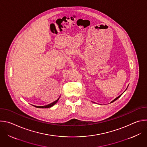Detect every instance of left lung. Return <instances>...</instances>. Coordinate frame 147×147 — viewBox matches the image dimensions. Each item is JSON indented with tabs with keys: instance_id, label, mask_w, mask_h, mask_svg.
I'll return each instance as SVG.
<instances>
[{
	"instance_id": "obj_1",
	"label": "left lung",
	"mask_w": 147,
	"mask_h": 147,
	"mask_svg": "<svg viewBox=\"0 0 147 147\" xmlns=\"http://www.w3.org/2000/svg\"><path fill=\"white\" fill-rule=\"evenodd\" d=\"M126 90H127V88H126ZM122 94H121V95H119V96H117V98H115V99H113V100H112V101H111V103H112V102H115V100H117V99H118V98H120V96H121V95H122ZM94 102V103H95V102Z\"/></svg>"
}]
</instances>
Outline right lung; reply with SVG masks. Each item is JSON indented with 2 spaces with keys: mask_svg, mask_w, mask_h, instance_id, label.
<instances>
[{
  "mask_svg": "<svg viewBox=\"0 0 147 147\" xmlns=\"http://www.w3.org/2000/svg\"><path fill=\"white\" fill-rule=\"evenodd\" d=\"M60 97V96L59 97V98H58L57 100H56L55 101L51 103H49V104H48V105H45V106H35V105H32L34 106V107H36V108H49L53 107V105H55V104L57 102V101L59 100Z\"/></svg>",
  "mask_w": 147,
  "mask_h": 147,
  "instance_id": "1",
  "label": "right lung"
}]
</instances>
